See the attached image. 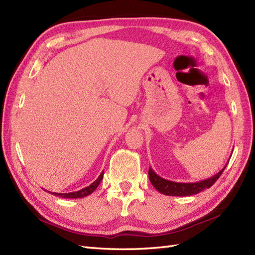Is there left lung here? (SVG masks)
Returning a JSON list of instances; mask_svg holds the SVG:
<instances>
[{"label":"left lung","mask_w":255,"mask_h":255,"mask_svg":"<svg viewBox=\"0 0 255 255\" xmlns=\"http://www.w3.org/2000/svg\"><path fill=\"white\" fill-rule=\"evenodd\" d=\"M225 166L217 173L215 176H212L208 179H205L202 181L197 182H175L167 180V179H164L156 175L153 169L149 167V180L152 183L153 187L160 192L162 194L169 195V196H190V195H195L198 194L199 192L204 191L205 189H209L211 185L215 183L219 177L222 175L223 170L225 169Z\"/></svg>","instance_id":"left-lung-1"}]
</instances>
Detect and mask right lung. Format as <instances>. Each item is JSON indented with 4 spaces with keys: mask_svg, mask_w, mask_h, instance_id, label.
Listing matches in <instances>:
<instances>
[{
    "mask_svg": "<svg viewBox=\"0 0 255 255\" xmlns=\"http://www.w3.org/2000/svg\"><path fill=\"white\" fill-rule=\"evenodd\" d=\"M103 177H104V171H102L101 175L99 176V178L96 179V180L94 182H92L89 187H86L84 189H81L79 191H76V192H71V193H50L56 195V196H59V197H63V198H81V197H86L88 195L92 194L93 192L95 191V189L99 187V184L101 183ZM49 192V191H48Z\"/></svg>",
    "mask_w": 255,
    "mask_h": 255,
    "instance_id": "right-lung-1",
    "label": "right lung"
}]
</instances>
